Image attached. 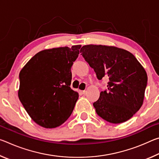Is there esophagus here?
Here are the masks:
<instances>
[{"instance_id":"34e87169","label":"esophagus","mask_w":159,"mask_h":159,"mask_svg":"<svg viewBox=\"0 0 159 159\" xmlns=\"http://www.w3.org/2000/svg\"><path fill=\"white\" fill-rule=\"evenodd\" d=\"M80 93H81V94H83V95H85V93H86V91L85 90H80Z\"/></svg>"}]
</instances>
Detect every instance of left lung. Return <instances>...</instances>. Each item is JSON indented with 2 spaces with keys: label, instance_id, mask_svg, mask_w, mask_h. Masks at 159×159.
<instances>
[{
  "label": "left lung",
  "instance_id": "obj_1",
  "mask_svg": "<svg viewBox=\"0 0 159 159\" xmlns=\"http://www.w3.org/2000/svg\"><path fill=\"white\" fill-rule=\"evenodd\" d=\"M80 52L99 80L109 79L107 90L93 103L98 115L116 124L133 117L143 104L147 84L144 67L131 52L114 46L87 45Z\"/></svg>",
  "mask_w": 159,
  "mask_h": 159
}]
</instances>
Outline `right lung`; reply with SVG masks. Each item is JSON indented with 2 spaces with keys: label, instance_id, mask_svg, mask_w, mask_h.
<instances>
[{
  "label": "right lung",
  "instance_id": "obj_1",
  "mask_svg": "<svg viewBox=\"0 0 159 159\" xmlns=\"http://www.w3.org/2000/svg\"><path fill=\"white\" fill-rule=\"evenodd\" d=\"M80 47L42 50L20 71L19 99L38 125L54 128L71 116L79 98V93L70 88L71 68Z\"/></svg>",
  "mask_w": 159,
  "mask_h": 159
}]
</instances>
